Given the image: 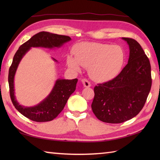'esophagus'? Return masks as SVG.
Returning <instances> with one entry per match:
<instances>
[{
    "instance_id": "obj_1",
    "label": "esophagus",
    "mask_w": 160,
    "mask_h": 160,
    "mask_svg": "<svg viewBox=\"0 0 160 160\" xmlns=\"http://www.w3.org/2000/svg\"><path fill=\"white\" fill-rule=\"evenodd\" d=\"M82 83L84 87H90L91 86V82L87 79H86V78L82 79Z\"/></svg>"
}]
</instances>
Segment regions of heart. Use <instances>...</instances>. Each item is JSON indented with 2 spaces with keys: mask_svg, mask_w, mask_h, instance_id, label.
<instances>
[{
  "mask_svg": "<svg viewBox=\"0 0 160 160\" xmlns=\"http://www.w3.org/2000/svg\"><path fill=\"white\" fill-rule=\"evenodd\" d=\"M75 58L68 56L67 64L79 71L80 66L88 68L91 78L106 82L116 77L123 67L126 53L123 47L100 42H81L73 48Z\"/></svg>",
  "mask_w": 160,
  "mask_h": 160,
  "instance_id": "1",
  "label": "heart"
}]
</instances>
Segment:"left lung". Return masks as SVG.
<instances>
[{"mask_svg": "<svg viewBox=\"0 0 160 160\" xmlns=\"http://www.w3.org/2000/svg\"><path fill=\"white\" fill-rule=\"evenodd\" d=\"M129 46L128 64L113 80L94 87L91 108L98 120L111 124L131 120L144 107L150 92L151 64L141 45L122 38Z\"/></svg>", "mask_w": 160, "mask_h": 160, "instance_id": "8db88e82", "label": "left lung"}]
</instances>
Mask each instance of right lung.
Returning <instances> with one entry per match:
<instances>
[{
	"instance_id": "obj_1",
	"label": "right lung",
	"mask_w": 160,
	"mask_h": 160,
	"mask_svg": "<svg viewBox=\"0 0 160 160\" xmlns=\"http://www.w3.org/2000/svg\"><path fill=\"white\" fill-rule=\"evenodd\" d=\"M69 36L55 34L47 32H41L33 36L28 41L23 43L17 50L13 56L8 75L10 98L13 106L24 116L32 121L43 122L53 120L59 115L65 106L70 96L76 90L78 79H58L56 81L52 91L41 102L36 106L27 107L18 104L14 96V76L20 60L31 47H45L52 49L60 47L70 41ZM57 62L56 59L53 58Z\"/></svg>"
}]
</instances>
